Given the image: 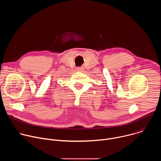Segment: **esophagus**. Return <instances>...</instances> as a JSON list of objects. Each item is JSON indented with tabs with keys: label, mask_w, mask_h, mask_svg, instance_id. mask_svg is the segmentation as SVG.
<instances>
[{
	"label": "esophagus",
	"mask_w": 161,
	"mask_h": 161,
	"mask_svg": "<svg viewBox=\"0 0 161 161\" xmlns=\"http://www.w3.org/2000/svg\"><path fill=\"white\" fill-rule=\"evenodd\" d=\"M83 67H76V71H83Z\"/></svg>",
	"instance_id": "1"
}]
</instances>
